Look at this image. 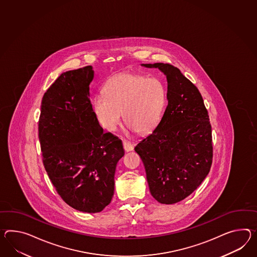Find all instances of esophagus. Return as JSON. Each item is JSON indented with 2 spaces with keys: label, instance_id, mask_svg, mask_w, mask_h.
I'll list each match as a JSON object with an SVG mask.
<instances>
[{
  "label": "esophagus",
  "instance_id": "esophagus-1",
  "mask_svg": "<svg viewBox=\"0 0 257 257\" xmlns=\"http://www.w3.org/2000/svg\"><path fill=\"white\" fill-rule=\"evenodd\" d=\"M122 144H123V149H124V151H132L134 150V147H135V145L132 144L131 142H129V141H126V140H123L122 141Z\"/></svg>",
  "mask_w": 257,
  "mask_h": 257
}]
</instances>
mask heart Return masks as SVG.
I'll list each match as a JSON object with an SVG mask.
<instances>
[{
	"mask_svg": "<svg viewBox=\"0 0 257 257\" xmlns=\"http://www.w3.org/2000/svg\"><path fill=\"white\" fill-rule=\"evenodd\" d=\"M106 94H94L93 107L96 119L106 131L113 132L122 117L132 131H152L163 117L166 89L158 78L122 73L108 80Z\"/></svg>",
	"mask_w": 257,
	"mask_h": 257,
	"instance_id": "heart-1",
	"label": "heart"
}]
</instances>
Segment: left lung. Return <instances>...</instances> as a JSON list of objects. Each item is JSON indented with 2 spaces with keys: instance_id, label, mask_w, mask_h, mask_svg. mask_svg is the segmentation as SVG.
<instances>
[{
  "instance_id": "1",
  "label": "left lung",
  "mask_w": 257,
  "mask_h": 257,
  "mask_svg": "<svg viewBox=\"0 0 257 257\" xmlns=\"http://www.w3.org/2000/svg\"><path fill=\"white\" fill-rule=\"evenodd\" d=\"M159 69L167 80L168 104L155 129L135 151L144 163L153 198L163 204L186 199L209 174L212 128L198 88L170 64H141Z\"/></svg>"
}]
</instances>
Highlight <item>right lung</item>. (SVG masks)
<instances>
[{"instance_id": "right-lung-1", "label": "right lung", "mask_w": 257, "mask_h": 257, "mask_svg": "<svg viewBox=\"0 0 257 257\" xmlns=\"http://www.w3.org/2000/svg\"><path fill=\"white\" fill-rule=\"evenodd\" d=\"M92 66L63 72L44 94L39 139L44 168L69 206L99 213L114 194L121 140L104 133L90 102Z\"/></svg>"}]
</instances>
